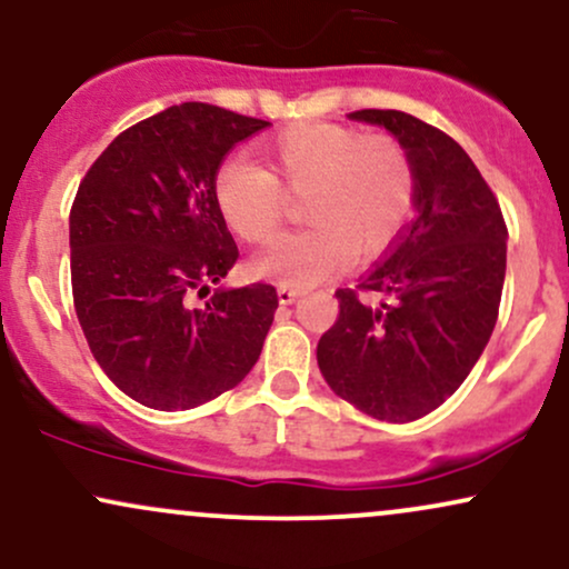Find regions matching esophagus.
<instances>
[{
  "label": "esophagus",
  "mask_w": 569,
  "mask_h": 569,
  "mask_svg": "<svg viewBox=\"0 0 569 569\" xmlns=\"http://www.w3.org/2000/svg\"><path fill=\"white\" fill-rule=\"evenodd\" d=\"M302 297V289H297V286H289V283H280L278 286V299L280 305H291L293 299Z\"/></svg>",
  "instance_id": "obj_1"
}]
</instances>
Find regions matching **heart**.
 Instances as JSON below:
<instances>
[{
	"label": "heart",
	"instance_id": "b5f03b06",
	"mask_svg": "<svg viewBox=\"0 0 569 569\" xmlns=\"http://www.w3.org/2000/svg\"><path fill=\"white\" fill-rule=\"evenodd\" d=\"M270 171L227 158L213 173V200L248 243L276 238L286 192L305 193V230L283 234L257 270L289 286H312L350 262L393 246L415 213L417 173L407 147L388 133H358L339 122H293L262 141Z\"/></svg>",
	"mask_w": 569,
	"mask_h": 569
}]
</instances>
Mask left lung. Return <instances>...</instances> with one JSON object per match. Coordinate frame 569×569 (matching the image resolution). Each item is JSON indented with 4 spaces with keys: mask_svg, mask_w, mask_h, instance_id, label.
Wrapping results in <instances>:
<instances>
[{
    "mask_svg": "<svg viewBox=\"0 0 569 569\" xmlns=\"http://www.w3.org/2000/svg\"><path fill=\"white\" fill-rule=\"evenodd\" d=\"M388 128L417 173V219L356 289L318 342V367L339 398L377 420L411 422L439 409L479 361L498 323L508 227L462 147L398 109H358ZM361 292H388L371 308Z\"/></svg>",
    "mask_w": 569,
    "mask_h": 569,
    "instance_id": "left-lung-1",
    "label": "left lung"
}]
</instances>
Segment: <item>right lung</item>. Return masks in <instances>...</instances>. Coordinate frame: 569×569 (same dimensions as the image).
<instances>
[{
	"mask_svg": "<svg viewBox=\"0 0 569 569\" xmlns=\"http://www.w3.org/2000/svg\"><path fill=\"white\" fill-rule=\"evenodd\" d=\"M267 126L213 103H179L122 130L80 181L69 213L74 310L98 367L143 407H200L259 361L276 286L204 297L240 257L213 173Z\"/></svg>",
	"mask_w": 569,
	"mask_h": 569,
	"instance_id": "right-lung-1",
	"label": "right lung"
}]
</instances>
